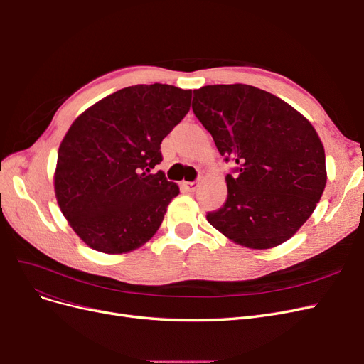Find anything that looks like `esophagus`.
<instances>
[{"label":"esophagus","instance_id":"34e87169","mask_svg":"<svg viewBox=\"0 0 364 364\" xmlns=\"http://www.w3.org/2000/svg\"><path fill=\"white\" fill-rule=\"evenodd\" d=\"M183 186L186 191L194 193L197 188H199V182H183Z\"/></svg>","mask_w":364,"mask_h":364}]
</instances>
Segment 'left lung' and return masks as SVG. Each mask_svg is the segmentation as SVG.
I'll return each mask as SVG.
<instances>
[{
	"label": "left lung",
	"instance_id": "1",
	"mask_svg": "<svg viewBox=\"0 0 364 364\" xmlns=\"http://www.w3.org/2000/svg\"><path fill=\"white\" fill-rule=\"evenodd\" d=\"M193 111L237 174L228 199L206 220L235 245L272 249L290 240L316 209L326 185L325 149L301 112L259 87L208 85Z\"/></svg>",
	"mask_w": 364,
	"mask_h": 364
}]
</instances>
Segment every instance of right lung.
I'll return each mask as SVG.
<instances>
[{
  "instance_id": "obj_1",
  "label": "right lung",
  "mask_w": 364,
  "mask_h": 364,
  "mask_svg": "<svg viewBox=\"0 0 364 364\" xmlns=\"http://www.w3.org/2000/svg\"><path fill=\"white\" fill-rule=\"evenodd\" d=\"M190 106L191 90L135 85L74 119L59 146L54 193L85 245L121 255L156 234L179 186L150 171L162 161V139Z\"/></svg>"
}]
</instances>
